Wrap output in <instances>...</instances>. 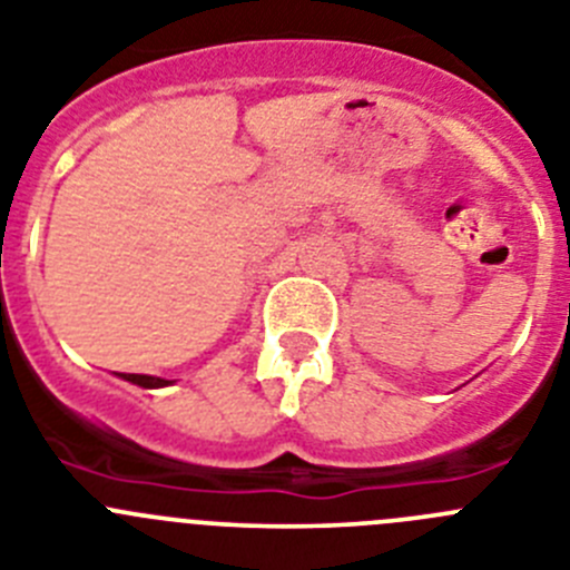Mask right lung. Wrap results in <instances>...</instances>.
Masks as SVG:
<instances>
[{
	"label": "right lung",
	"instance_id": "add662e5",
	"mask_svg": "<svg viewBox=\"0 0 570 570\" xmlns=\"http://www.w3.org/2000/svg\"><path fill=\"white\" fill-rule=\"evenodd\" d=\"M121 381L127 383H136V386L141 389H161V386H170L173 381H164V377H153V374H121L119 372Z\"/></svg>",
	"mask_w": 570,
	"mask_h": 570
}]
</instances>
